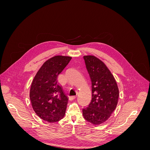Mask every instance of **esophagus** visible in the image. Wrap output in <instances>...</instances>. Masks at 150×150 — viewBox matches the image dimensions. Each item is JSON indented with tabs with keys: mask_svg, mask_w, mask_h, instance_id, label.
I'll use <instances>...</instances> for the list:
<instances>
[{
	"mask_svg": "<svg viewBox=\"0 0 150 150\" xmlns=\"http://www.w3.org/2000/svg\"><path fill=\"white\" fill-rule=\"evenodd\" d=\"M76 98V96H70V97L69 98V99L70 101H72V100H73V99H74Z\"/></svg>",
	"mask_w": 150,
	"mask_h": 150,
	"instance_id": "obj_1",
	"label": "esophagus"
}]
</instances>
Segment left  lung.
I'll list each match as a JSON object with an SVG mask.
<instances>
[{
  "mask_svg": "<svg viewBox=\"0 0 150 150\" xmlns=\"http://www.w3.org/2000/svg\"><path fill=\"white\" fill-rule=\"evenodd\" d=\"M92 83V99L83 109L86 120L100 125L110 117L116 108L119 89L116 80L104 63L94 56L83 57Z\"/></svg>",
  "mask_w": 150,
  "mask_h": 150,
  "instance_id": "8db88e82",
  "label": "left lung"
}]
</instances>
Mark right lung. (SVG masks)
<instances>
[{"label":"right lung","mask_w":150,"mask_h":150,"mask_svg":"<svg viewBox=\"0 0 150 150\" xmlns=\"http://www.w3.org/2000/svg\"><path fill=\"white\" fill-rule=\"evenodd\" d=\"M71 57L56 56L45 62L33 81L30 89L32 106L40 118L49 122L64 117L68 98L58 83L57 76Z\"/></svg>","instance_id":"right-lung-1"}]
</instances>
